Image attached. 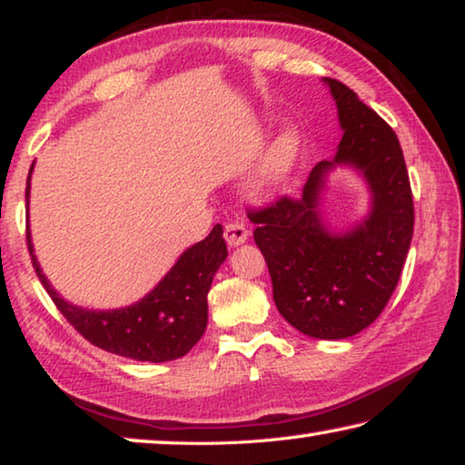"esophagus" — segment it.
<instances>
[{
    "instance_id": "obj_1",
    "label": "esophagus",
    "mask_w": 465,
    "mask_h": 465,
    "mask_svg": "<svg viewBox=\"0 0 465 465\" xmlns=\"http://www.w3.org/2000/svg\"><path fill=\"white\" fill-rule=\"evenodd\" d=\"M223 238H225V242H227V246L235 248V246H242L243 242H248L250 232L246 230V225H243V223L233 222V223H227V225H225Z\"/></svg>"
}]
</instances>
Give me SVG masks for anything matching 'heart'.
<instances>
[{
	"mask_svg": "<svg viewBox=\"0 0 465 465\" xmlns=\"http://www.w3.org/2000/svg\"><path fill=\"white\" fill-rule=\"evenodd\" d=\"M299 149H302V141H299L297 133L291 129L282 131L272 141L271 147L262 155V160L258 162L254 178H252V184H254L258 193L271 194L287 183L297 166Z\"/></svg>",
	"mask_w": 465,
	"mask_h": 465,
	"instance_id": "heart-1",
	"label": "heart"
}]
</instances>
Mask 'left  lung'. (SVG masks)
<instances>
[{
  "instance_id": "1",
  "label": "left lung",
  "mask_w": 465,
  "mask_h": 465,
  "mask_svg": "<svg viewBox=\"0 0 465 465\" xmlns=\"http://www.w3.org/2000/svg\"><path fill=\"white\" fill-rule=\"evenodd\" d=\"M324 84L344 131L334 160L316 163L299 199L281 196L248 217L281 316L305 336L341 341L373 324L390 302L412 242L414 204L396 133L344 84ZM336 165L355 167L372 193L368 217L346 232L330 231L319 211Z\"/></svg>"
}]
</instances>
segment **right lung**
Returning a JSON list of instances; mask_svg holds the SVG:
<instances>
[{"label":"right lung","mask_w":465,"mask_h":465,"mask_svg":"<svg viewBox=\"0 0 465 465\" xmlns=\"http://www.w3.org/2000/svg\"><path fill=\"white\" fill-rule=\"evenodd\" d=\"M26 240L38 279L69 324L102 351L149 363H166L184 357L201 341L207 328V293L215 272L227 258L223 227L215 225L207 238L183 252L166 277L143 299L127 308L100 312L77 308L59 297L36 261L30 232Z\"/></svg>","instance_id":"right-lung-1"}]
</instances>
